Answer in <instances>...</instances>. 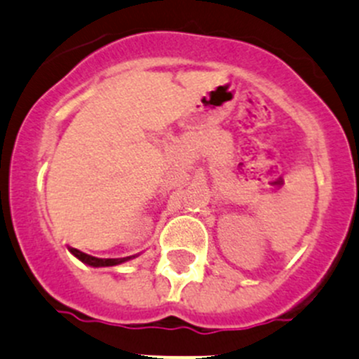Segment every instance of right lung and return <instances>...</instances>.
I'll return each mask as SVG.
<instances>
[{
	"instance_id": "obj_1",
	"label": "right lung",
	"mask_w": 359,
	"mask_h": 359,
	"mask_svg": "<svg viewBox=\"0 0 359 359\" xmlns=\"http://www.w3.org/2000/svg\"><path fill=\"white\" fill-rule=\"evenodd\" d=\"M68 250H70L72 254L75 255V257L79 259V261H83L84 264L93 266V268H102V266H116V264H121V262H125V261H128V259H130V257H123V259H98V257H93V255L84 254V252L77 250V248H74V247H68Z\"/></svg>"
}]
</instances>
